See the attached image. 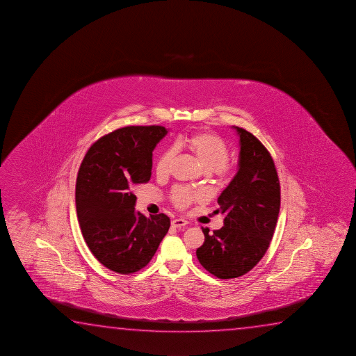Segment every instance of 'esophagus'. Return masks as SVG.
I'll list each match as a JSON object with an SVG mask.
<instances>
[{
    "instance_id": "34e87169",
    "label": "esophagus",
    "mask_w": 356,
    "mask_h": 356,
    "mask_svg": "<svg viewBox=\"0 0 356 356\" xmlns=\"http://www.w3.org/2000/svg\"><path fill=\"white\" fill-rule=\"evenodd\" d=\"M188 224L187 220L185 219H181V218H177V219H174L172 222H171V225L174 227H186Z\"/></svg>"
}]
</instances>
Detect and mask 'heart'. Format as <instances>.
Returning <instances> with one entry per match:
<instances>
[{"label": "heart", "instance_id": "obj_1", "mask_svg": "<svg viewBox=\"0 0 356 356\" xmlns=\"http://www.w3.org/2000/svg\"><path fill=\"white\" fill-rule=\"evenodd\" d=\"M176 148L185 149L193 155L204 170L214 171L220 177H227L232 174V166L227 164L229 149L227 145L217 134L211 132H196L186 134L176 139ZM175 160V150L166 148L161 152L156 160V174L159 176L169 175ZM206 192L193 191L186 187H176L171 193V201L180 209H185L193 202L204 201Z\"/></svg>", "mask_w": 356, "mask_h": 356}]
</instances>
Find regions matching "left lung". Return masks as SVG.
I'll return each mask as SVG.
<instances>
[{
    "label": "left lung",
    "instance_id": "1",
    "mask_svg": "<svg viewBox=\"0 0 356 356\" xmlns=\"http://www.w3.org/2000/svg\"><path fill=\"white\" fill-rule=\"evenodd\" d=\"M238 169L218 198L217 213L224 227L209 234L197 248L202 266L219 279L248 273L262 259L273 237L279 208L280 185L273 159L252 134L240 127Z\"/></svg>",
    "mask_w": 356,
    "mask_h": 356
}]
</instances>
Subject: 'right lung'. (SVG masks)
I'll use <instances>...</instances> for the list:
<instances>
[{"label":"right lung","instance_id":"right-lung-1","mask_svg":"<svg viewBox=\"0 0 356 356\" xmlns=\"http://www.w3.org/2000/svg\"><path fill=\"white\" fill-rule=\"evenodd\" d=\"M163 126H129L98 139L83 159L76 182V208L84 241L104 267L120 274L150 262L170 227L163 213L136 211L134 187L152 175Z\"/></svg>","mask_w":356,"mask_h":356}]
</instances>
